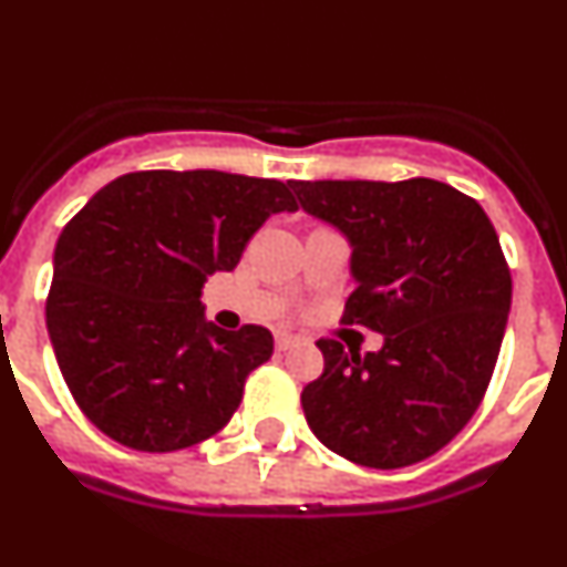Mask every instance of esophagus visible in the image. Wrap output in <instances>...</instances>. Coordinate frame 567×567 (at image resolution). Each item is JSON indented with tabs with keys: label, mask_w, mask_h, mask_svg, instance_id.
I'll return each mask as SVG.
<instances>
[{
	"label": "esophagus",
	"mask_w": 567,
	"mask_h": 567,
	"mask_svg": "<svg viewBox=\"0 0 567 567\" xmlns=\"http://www.w3.org/2000/svg\"><path fill=\"white\" fill-rule=\"evenodd\" d=\"M296 343H299V338H296V336H288V332H277V349H279V352H288V349H293Z\"/></svg>",
	"instance_id": "34e87169"
}]
</instances>
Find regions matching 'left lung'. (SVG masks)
I'll list each match as a JSON object with an SVG mask.
<instances>
[{
    "label": "left lung",
    "instance_id": "1",
    "mask_svg": "<svg viewBox=\"0 0 567 567\" xmlns=\"http://www.w3.org/2000/svg\"><path fill=\"white\" fill-rule=\"evenodd\" d=\"M290 187L352 248L343 321L383 336L367 355L321 338L324 372L301 391L310 431L363 467L433 456L475 414L504 341L512 277L495 226L433 178Z\"/></svg>",
    "mask_w": 567,
    "mask_h": 567
}]
</instances>
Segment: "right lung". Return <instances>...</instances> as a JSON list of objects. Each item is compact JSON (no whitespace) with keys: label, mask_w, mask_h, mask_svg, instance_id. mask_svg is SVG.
I'll return each mask as SVG.
<instances>
[{"label":"right lung","mask_w":567,"mask_h":567,"mask_svg":"<svg viewBox=\"0 0 567 567\" xmlns=\"http://www.w3.org/2000/svg\"><path fill=\"white\" fill-rule=\"evenodd\" d=\"M277 212H296V200L274 178L142 171L105 184L69 220L47 332L75 403L105 436L171 453L231 420L274 336L206 321L200 290Z\"/></svg>","instance_id":"add662e5"}]
</instances>
